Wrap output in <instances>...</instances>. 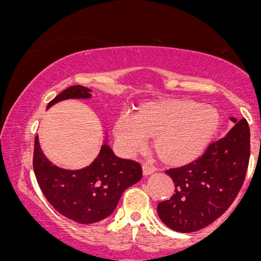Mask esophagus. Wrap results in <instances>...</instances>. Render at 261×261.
Segmentation results:
<instances>
[{
    "label": "esophagus",
    "instance_id": "obj_1",
    "mask_svg": "<svg viewBox=\"0 0 261 261\" xmlns=\"http://www.w3.org/2000/svg\"><path fill=\"white\" fill-rule=\"evenodd\" d=\"M142 171L145 175H149V174H153V173L156 171V168L155 166H153L152 162H145V164L142 165Z\"/></svg>",
    "mask_w": 261,
    "mask_h": 261
}]
</instances>
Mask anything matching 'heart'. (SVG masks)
<instances>
[{"instance_id":"obj_1","label":"heart","mask_w":261,"mask_h":261,"mask_svg":"<svg viewBox=\"0 0 261 261\" xmlns=\"http://www.w3.org/2000/svg\"><path fill=\"white\" fill-rule=\"evenodd\" d=\"M218 124L219 114L211 106L171 100L150 105L139 115L121 113L114 124V138L124 154L133 155L156 135L159 153L168 161L182 162L207 145Z\"/></svg>"}]
</instances>
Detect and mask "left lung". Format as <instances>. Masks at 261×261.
I'll use <instances>...</instances> for the list:
<instances>
[{
    "mask_svg": "<svg viewBox=\"0 0 261 261\" xmlns=\"http://www.w3.org/2000/svg\"><path fill=\"white\" fill-rule=\"evenodd\" d=\"M210 143L205 153L190 164L167 169L175 193L158 203L161 221L173 231H199L224 214L243 186L250 161V127L245 119Z\"/></svg>",
    "mask_w": 261,
    "mask_h": 261,
    "instance_id": "8db88e82",
    "label": "left lung"
}]
</instances>
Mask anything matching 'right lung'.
Here are the masks:
<instances>
[{"instance_id":"right-lung-1","label":"right lung","mask_w":261,"mask_h":261,"mask_svg":"<svg viewBox=\"0 0 261 261\" xmlns=\"http://www.w3.org/2000/svg\"><path fill=\"white\" fill-rule=\"evenodd\" d=\"M92 90L71 86L54 97L48 107L68 99H90ZM33 167L37 184L48 202L79 224H94L114 212L124 190L142 177L139 162L116 156L105 142L99 155L85 168L69 171L53 165L41 150L35 137Z\"/></svg>"}]
</instances>
